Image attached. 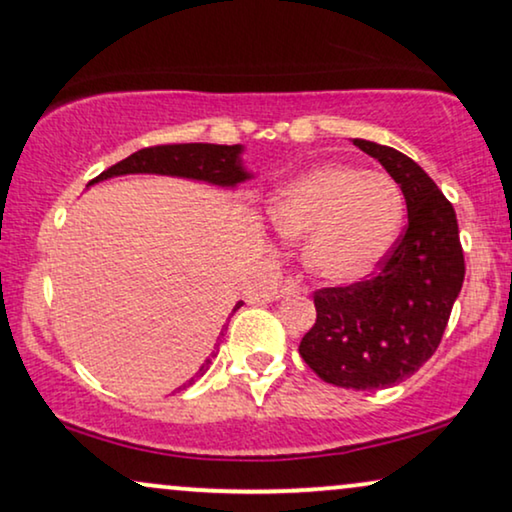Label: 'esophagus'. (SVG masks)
<instances>
[{"instance_id":"esophagus-1","label":"esophagus","mask_w":512,"mask_h":512,"mask_svg":"<svg viewBox=\"0 0 512 512\" xmlns=\"http://www.w3.org/2000/svg\"><path fill=\"white\" fill-rule=\"evenodd\" d=\"M293 293H304V288L295 281V278H286V281L281 283V288H278V297H281V295H293Z\"/></svg>"}]
</instances>
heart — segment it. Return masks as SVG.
I'll return each mask as SVG.
<instances>
[{
    "instance_id": "obj_1",
    "label": "heart",
    "mask_w": 512,
    "mask_h": 512,
    "mask_svg": "<svg viewBox=\"0 0 512 512\" xmlns=\"http://www.w3.org/2000/svg\"><path fill=\"white\" fill-rule=\"evenodd\" d=\"M404 193L387 174L326 163L274 193L271 226L302 245L307 274L326 286H352L378 271L404 224Z\"/></svg>"
}]
</instances>
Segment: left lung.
<instances>
[{"instance_id": "obj_1", "label": "left lung", "mask_w": 512, "mask_h": 512, "mask_svg": "<svg viewBox=\"0 0 512 512\" xmlns=\"http://www.w3.org/2000/svg\"><path fill=\"white\" fill-rule=\"evenodd\" d=\"M397 181L409 226L368 281L314 295L316 323L300 342L307 366L347 390H383L411 378L442 340L465 262L454 205L409 155L352 139Z\"/></svg>"}]
</instances>
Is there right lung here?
Returning <instances> with one entry per match:
<instances>
[{"label":"right lung","instance_id":"obj_1","mask_svg":"<svg viewBox=\"0 0 512 512\" xmlns=\"http://www.w3.org/2000/svg\"><path fill=\"white\" fill-rule=\"evenodd\" d=\"M241 155H243L241 144L236 146L172 144V146L141 148V151L132 153L129 158L120 160L118 165L108 167L106 172H101L99 177L89 181V186L99 184L103 179L125 177V174H167V177L205 181V184L222 186V189H236L238 184L252 179V172L245 170ZM241 307L243 302H238L234 312ZM210 364L212 359H205V364L200 366L196 378L208 371ZM196 378H191L189 383H184L181 387L191 385Z\"/></svg>","mask_w":512,"mask_h":512}]
</instances>
